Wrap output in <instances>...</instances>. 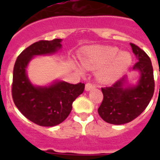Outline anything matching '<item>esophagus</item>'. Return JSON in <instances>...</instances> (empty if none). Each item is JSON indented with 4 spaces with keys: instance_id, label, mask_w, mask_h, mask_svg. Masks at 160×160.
Instances as JSON below:
<instances>
[{
    "instance_id": "34e87169",
    "label": "esophagus",
    "mask_w": 160,
    "mask_h": 160,
    "mask_svg": "<svg viewBox=\"0 0 160 160\" xmlns=\"http://www.w3.org/2000/svg\"><path fill=\"white\" fill-rule=\"evenodd\" d=\"M95 87V85H94V84H92V83L90 82H88L86 83V85H85V90H86V91H89V90H92V89H94Z\"/></svg>"
}]
</instances>
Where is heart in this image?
<instances>
[{
  "mask_svg": "<svg viewBox=\"0 0 160 160\" xmlns=\"http://www.w3.org/2000/svg\"><path fill=\"white\" fill-rule=\"evenodd\" d=\"M83 67L88 70L100 69L99 76L105 82L117 80L129 68L132 62L131 55L119 51L114 46H91L84 50L80 55Z\"/></svg>",
  "mask_w": 160,
  "mask_h": 160,
  "instance_id": "heart-1",
  "label": "heart"
}]
</instances>
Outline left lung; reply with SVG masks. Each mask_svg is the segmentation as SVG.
<instances>
[{"mask_svg":"<svg viewBox=\"0 0 160 160\" xmlns=\"http://www.w3.org/2000/svg\"><path fill=\"white\" fill-rule=\"evenodd\" d=\"M130 46L138 60L133 70H138L140 77L134 86H129L126 76H124L111 86L101 88L104 98L98 113L109 124L132 121L146 109L154 95V71L150 58L139 46L132 43Z\"/></svg>","mask_w":160,"mask_h":160,"instance_id":"obj_1","label":"left lung"}]
</instances>
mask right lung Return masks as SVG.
Returning a JSON list of instances; mask_svg holds the SVG:
<instances>
[{"instance_id":"add662e5","label":"right lung","mask_w":160,"mask_h":160,"mask_svg":"<svg viewBox=\"0 0 160 160\" xmlns=\"http://www.w3.org/2000/svg\"><path fill=\"white\" fill-rule=\"evenodd\" d=\"M61 39L40 41L25 49L16 59L11 86L17 109L29 120L41 126L62 123L72 109L75 100L85 90V84L55 81L50 86H34L26 75V67L35 55H51L61 48Z\"/></svg>"}]
</instances>
